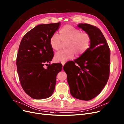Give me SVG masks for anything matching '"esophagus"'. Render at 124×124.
Segmentation results:
<instances>
[{
	"instance_id": "1",
	"label": "esophagus",
	"mask_w": 124,
	"mask_h": 124,
	"mask_svg": "<svg viewBox=\"0 0 124 124\" xmlns=\"http://www.w3.org/2000/svg\"><path fill=\"white\" fill-rule=\"evenodd\" d=\"M66 62H65V61H62V62H61V63H62V65L63 66H64V65H65V63H66Z\"/></svg>"
}]
</instances>
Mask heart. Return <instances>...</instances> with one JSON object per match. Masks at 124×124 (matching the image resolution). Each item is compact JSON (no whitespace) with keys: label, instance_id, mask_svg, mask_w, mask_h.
Returning a JSON list of instances; mask_svg holds the SVG:
<instances>
[{"label":"heart","instance_id":"heart-1","mask_svg":"<svg viewBox=\"0 0 124 124\" xmlns=\"http://www.w3.org/2000/svg\"><path fill=\"white\" fill-rule=\"evenodd\" d=\"M92 42L91 36L87 32H81L79 29L70 25H67L59 31V36L55 33L50 39V45L52 50L56 51L65 43V50L59 51L54 55L57 62L71 59L75 55L80 56L89 49Z\"/></svg>","mask_w":124,"mask_h":124}]
</instances>
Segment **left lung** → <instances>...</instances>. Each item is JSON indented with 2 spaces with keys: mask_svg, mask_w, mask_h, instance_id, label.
Here are the masks:
<instances>
[{
  "mask_svg": "<svg viewBox=\"0 0 124 124\" xmlns=\"http://www.w3.org/2000/svg\"><path fill=\"white\" fill-rule=\"evenodd\" d=\"M78 26L90 34V48L73 61L67 62L63 70L72 96L81 100L88 101L99 94L106 85L110 73V49L101 31L86 23Z\"/></svg>",
  "mask_w": 124,
  "mask_h": 124,
  "instance_id": "1",
  "label": "left lung"
}]
</instances>
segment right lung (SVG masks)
Segmentation results:
<instances>
[{"mask_svg": "<svg viewBox=\"0 0 124 124\" xmlns=\"http://www.w3.org/2000/svg\"><path fill=\"white\" fill-rule=\"evenodd\" d=\"M59 25L60 22L38 25L25 34L20 44L16 61L19 81L24 92L34 99L52 95L56 75L62 70L61 63L44 68L53 57L50 39Z\"/></svg>", "mask_w": 124, "mask_h": 124, "instance_id": "1", "label": "right lung"}]
</instances>
